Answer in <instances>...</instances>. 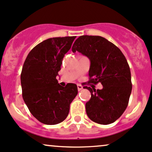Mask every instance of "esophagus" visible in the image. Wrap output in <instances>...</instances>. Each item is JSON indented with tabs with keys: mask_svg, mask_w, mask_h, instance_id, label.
Masks as SVG:
<instances>
[{
	"mask_svg": "<svg viewBox=\"0 0 152 152\" xmlns=\"http://www.w3.org/2000/svg\"><path fill=\"white\" fill-rule=\"evenodd\" d=\"M82 88H83V87H82V86L81 85H77V89H78V91L82 90Z\"/></svg>",
	"mask_w": 152,
	"mask_h": 152,
	"instance_id": "esophagus-1",
	"label": "esophagus"
}]
</instances>
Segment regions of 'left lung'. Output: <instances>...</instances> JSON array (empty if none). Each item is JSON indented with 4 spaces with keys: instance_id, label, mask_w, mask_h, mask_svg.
<instances>
[{
    "instance_id": "obj_1",
    "label": "left lung",
    "mask_w": 152,
    "mask_h": 152,
    "mask_svg": "<svg viewBox=\"0 0 152 152\" xmlns=\"http://www.w3.org/2000/svg\"><path fill=\"white\" fill-rule=\"evenodd\" d=\"M72 50L90 60L89 82L103 85L97 90L84 87L91 93L85 105L88 117L99 124L113 123L124 113L132 91L130 70L125 56L113 43L99 36L80 37Z\"/></svg>"
}]
</instances>
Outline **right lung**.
Returning a JSON list of instances; mask_svg holds the SVG:
<instances>
[{
	"label": "right lung",
	"mask_w": 152,
	"mask_h": 152,
	"mask_svg": "<svg viewBox=\"0 0 152 152\" xmlns=\"http://www.w3.org/2000/svg\"><path fill=\"white\" fill-rule=\"evenodd\" d=\"M75 38L44 40L31 49L24 63L20 75L22 98L34 117L44 124L56 125L64 121L77 94L75 84L63 87L56 80L63 57Z\"/></svg>",
	"instance_id": "right-lung-1"
}]
</instances>
